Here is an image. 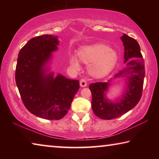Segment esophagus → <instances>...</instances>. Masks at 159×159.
Wrapping results in <instances>:
<instances>
[{"mask_svg":"<svg viewBox=\"0 0 159 159\" xmlns=\"http://www.w3.org/2000/svg\"><path fill=\"white\" fill-rule=\"evenodd\" d=\"M80 85L81 86V87H85V86H87V82H86V80L85 79H81L80 80Z\"/></svg>","mask_w":159,"mask_h":159,"instance_id":"esophagus-1","label":"esophagus"}]
</instances>
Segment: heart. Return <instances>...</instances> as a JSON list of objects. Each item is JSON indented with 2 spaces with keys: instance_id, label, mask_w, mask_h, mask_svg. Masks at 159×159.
Here are the masks:
<instances>
[{
  "instance_id": "obj_1",
  "label": "heart",
  "mask_w": 159,
  "mask_h": 159,
  "mask_svg": "<svg viewBox=\"0 0 159 159\" xmlns=\"http://www.w3.org/2000/svg\"><path fill=\"white\" fill-rule=\"evenodd\" d=\"M79 60L85 64H89L88 71L95 78H102L107 76L114 68L118 61V55L109 45L93 44L85 45L78 51ZM71 66L76 69L80 68V64L75 56L70 58Z\"/></svg>"
}]
</instances>
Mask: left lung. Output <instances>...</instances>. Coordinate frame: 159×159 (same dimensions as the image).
Wrapping results in <instances>:
<instances>
[{
  "mask_svg": "<svg viewBox=\"0 0 159 159\" xmlns=\"http://www.w3.org/2000/svg\"><path fill=\"white\" fill-rule=\"evenodd\" d=\"M120 39L124 46L125 66L116 74L115 78L125 77L127 80V87L122 98L117 99L115 102L106 98L110 80L94 83L89 85L93 112L102 119L111 120L125 114L138 104L142 97L145 70L140 47L135 39L125 34Z\"/></svg>",
  "mask_w": 159,
  "mask_h": 159,
  "instance_id": "obj_1",
  "label": "left lung"
}]
</instances>
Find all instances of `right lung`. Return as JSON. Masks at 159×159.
<instances>
[{
    "label": "right lung",
    "mask_w": 159,
    "mask_h": 159,
    "mask_svg": "<svg viewBox=\"0 0 159 159\" xmlns=\"http://www.w3.org/2000/svg\"><path fill=\"white\" fill-rule=\"evenodd\" d=\"M58 44L57 36L52 35L33 38L20 50L16 66V84L25 107L48 120H60L66 114L80 87L78 80L47 74V63Z\"/></svg>",
    "instance_id": "1"
}]
</instances>
